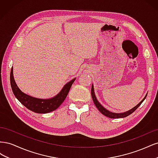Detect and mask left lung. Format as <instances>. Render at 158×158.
<instances>
[{"mask_svg": "<svg viewBox=\"0 0 158 158\" xmlns=\"http://www.w3.org/2000/svg\"><path fill=\"white\" fill-rule=\"evenodd\" d=\"M91 94H92V99H93L95 106H96V107L98 108V109L99 110V111L101 112L103 114V115L106 116V117H107L109 118H124V117H126L128 116L129 114H132L138 107L140 106V105L142 104V103L144 101V99H146V98L147 96V94H146V96L144 98V99H143L139 103H138V105H136L135 107H134L131 109L128 110V111H127L126 112H124V113H113V112H111V111H108L107 109H106L103 106H102V104L98 101V99L96 98V96H95V92H94V85L93 84L92 85V89H91Z\"/></svg>", "mask_w": 158, "mask_h": 158, "instance_id": "obj_1", "label": "left lung"}]
</instances>
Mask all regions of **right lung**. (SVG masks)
<instances>
[{
  "label": "right lung",
  "mask_w": 158,
  "mask_h": 158,
  "mask_svg": "<svg viewBox=\"0 0 158 158\" xmlns=\"http://www.w3.org/2000/svg\"><path fill=\"white\" fill-rule=\"evenodd\" d=\"M76 78L66 83L60 92L55 96L49 99H40L32 97L20 90L14 80L13 66L10 71V84L12 92L17 99L26 108L37 113H47L53 111L58 108L64 101L69 92L72 85Z\"/></svg>",
  "instance_id": "1"
}]
</instances>
